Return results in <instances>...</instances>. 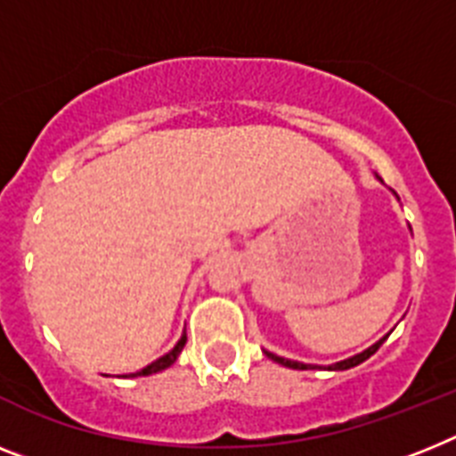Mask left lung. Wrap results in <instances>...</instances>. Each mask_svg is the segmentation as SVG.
<instances>
[{
	"label": "left lung",
	"instance_id": "left-lung-1",
	"mask_svg": "<svg viewBox=\"0 0 456 456\" xmlns=\"http://www.w3.org/2000/svg\"><path fill=\"white\" fill-rule=\"evenodd\" d=\"M385 340H387V336H385V338H380V340H378L376 346H370L369 350H364V352H362V354H354V357L346 359V362H338V364L329 366V370H346V369H352V366L362 364V362H366V359H369L370 354H376V352H378V347H380L382 343H385ZM266 357H269V359H273V362H278V364H282V366H289V369H297V370H308V369H315V366H313V364H301V362H292V359L278 357V354H273V352H266Z\"/></svg>",
	"mask_w": 456,
	"mask_h": 456
}]
</instances>
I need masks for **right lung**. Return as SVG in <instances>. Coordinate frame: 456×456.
<instances>
[{"instance_id":"obj_1","label":"right lung","mask_w":456,"mask_h":456,"mask_svg":"<svg viewBox=\"0 0 456 456\" xmlns=\"http://www.w3.org/2000/svg\"><path fill=\"white\" fill-rule=\"evenodd\" d=\"M185 340H187V336L183 334V336H181V340H178V343H175V347H174V350L169 352V354H164V357H159V359H157V362H152L151 366H145V369H141V370H136V373H132V378H139V376H152V373H157V370L169 369V366L174 364L175 359H178V354H181L183 347H185Z\"/></svg>"}]
</instances>
